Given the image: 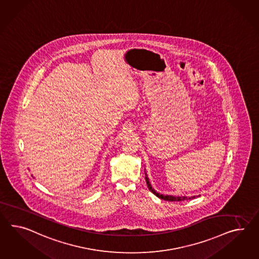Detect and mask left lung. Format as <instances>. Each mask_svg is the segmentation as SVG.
Segmentation results:
<instances>
[{
    "label": "left lung",
    "instance_id": "obj_1",
    "mask_svg": "<svg viewBox=\"0 0 259 259\" xmlns=\"http://www.w3.org/2000/svg\"><path fill=\"white\" fill-rule=\"evenodd\" d=\"M146 184H147V187H148V189H149V191L150 192H153L156 196H158L159 198L160 199L165 200V201H184V200H189V199H193V198H196V197H198V196H192V197H186V196H172V195H163V194H159L158 192H156L154 189H153L152 187H151V184L149 183V180H148V178H147V176H146Z\"/></svg>",
    "mask_w": 259,
    "mask_h": 259
}]
</instances>
